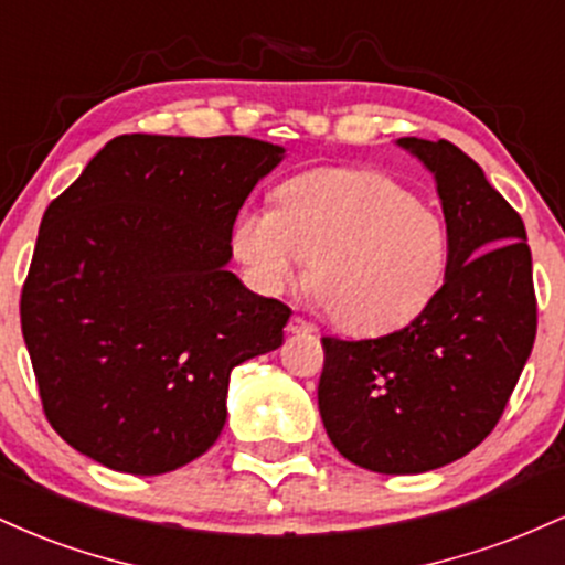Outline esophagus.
I'll use <instances>...</instances> for the list:
<instances>
[{"mask_svg":"<svg viewBox=\"0 0 565 565\" xmlns=\"http://www.w3.org/2000/svg\"><path fill=\"white\" fill-rule=\"evenodd\" d=\"M287 332H291V334H310V332H316V327H313V323H308L305 319H300V316H291L289 323H287Z\"/></svg>","mask_w":565,"mask_h":565,"instance_id":"1","label":"esophagus"}]
</instances>
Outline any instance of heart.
Instances as JSON below:
<instances>
[{
    "instance_id": "1",
    "label": "heart",
    "mask_w": 565,
    "mask_h": 565,
    "mask_svg": "<svg viewBox=\"0 0 565 565\" xmlns=\"http://www.w3.org/2000/svg\"><path fill=\"white\" fill-rule=\"evenodd\" d=\"M231 252L260 295H281L308 260V287L337 327L382 334L417 319L449 263L444 217L398 180L316 167L274 191V210L238 212Z\"/></svg>"
}]
</instances>
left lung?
<instances>
[{
    "instance_id": "1",
    "label": "left lung",
    "mask_w": 565,
    "mask_h": 565,
    "mask_svg": "<svg viewBox=\"0 0 565 565\" xmlns=\"http://www.w3.org/2000/svg\"><path fill=\"white\" fill-rule=\"evenodd\" d=\"M436 178L449 231L444 287L377 340L323 337L319 412L359 468L417 476L494 430L536 337L526 228L481 167L449 140L401 138Z\"/></svg>"
}]
</instances>
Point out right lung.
<instances>
[{"mask_svg": "<svg viewBox=\"0 0 565 565\" xmlns=\"http://www.w3.org/2000/svg\"><path fill=\"white\" fill-rule=\"evenodd\" d=\"M281 159L238 135H121L47 206L21 327L68 446L161 476L215 444L233 366L281 345L291 316L228 270L238 210Z\"/></svg>", "mask_w": 565, "mask_h": 565, "instance_id": "obj_1", "label": "right lung"}]
</instances>
